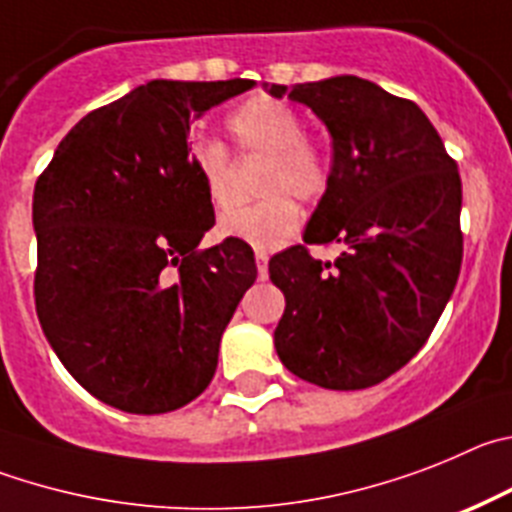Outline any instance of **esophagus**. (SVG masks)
Returning a JSON list of instances; mask_svg holds the SVG:
<instances>
[{"mask_svg": "<svg viewBox=\"0 0 512 512\" xmlns=\"http://www.w3.org/2000/svg\"><path fill=\"white\" fill-rule=\"evenodd\" d=\"M255 260H257V275L265 280L267 278V255H265V252H257Z\"/></svg>", "mask_w": 512, "mask_h": 512, "instance_id": "34e87169", "label": "esophagus"}]
</instances>
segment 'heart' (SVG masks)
I'll list each match as a JSON object with an SVG mask.
<instances>
[{"mask_svg": "<svg viewBox=\"0 0 512 512\" xmlns=\"http://www.w3.org/2000/svg\"><path fill=\"white\" fill-rule=\"evenodd\" d=\"M227 130L239 153L267 160L260 188L267 199L227 211L216 229L222 237L242 239L257 252L278 250L301 227V209L292 196L319 199L329 186V160L306 140L296 109L270 96H255L234 109L227 117ZM191 163L211 206L224 209L232 201L227 147L211 137H196Z\"/></svg>", "mask_w": 512, "mask_h": 512, "instance_id": "heart-1", "label": "heart"}]
</instances>
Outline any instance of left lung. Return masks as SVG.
<instances>
[{
  "mask_svg": "<svg viewBox=\"0 0 512 512\" xmlns=\"http://www.w3.org/2000/svg\"><path fill=\"white\" fill-rule=\"evenodd\" d=\"M306 104L331 135L329 186L308 245H344L334 262L290 247L270 260L283 290L275 352L301 380L372 388L408 365L434 331L462 267V181L426 114L357 76L267 86Z\"/></svg>",
  "mask_w": 512,
  "mask_h": 512,
  "instance_id": "left-lung-1",
  "label": "left lung"
}]
</instances>
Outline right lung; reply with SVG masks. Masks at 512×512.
<instances>
[{"mask_svg": "<svg viewBox=\"0 0 512 512\" xmlns=\"http://www.w3.org/2000/svg\"><path fill=\"white\" fill-rule=\"evenodd\" d=\"M255 86L155 78L86 114L35 183V306L81 388L124 413L183 408L209 388L219 342L255 283L250 245L214 227L191 122Z\"/></svg>", "mask_w": 512, "mask_h": 512, "instance_id": "right-lung-1", "label": "right lung"}]
</instances>
